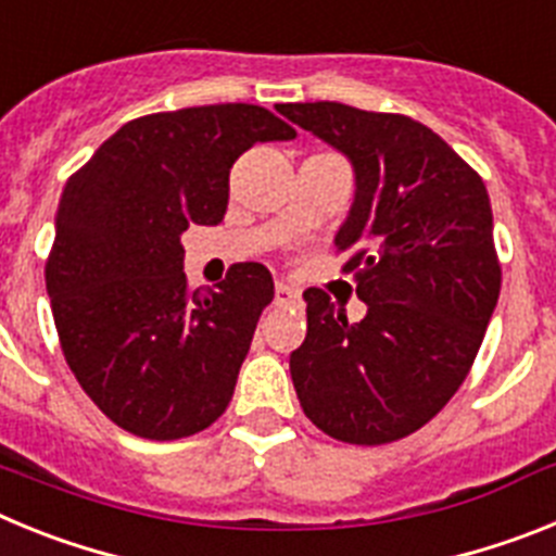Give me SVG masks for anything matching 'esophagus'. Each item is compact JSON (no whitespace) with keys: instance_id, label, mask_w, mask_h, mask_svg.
Returning a JSON list of instances; mask_svg holds the SVG:
<instances>
[{"instance_id":"esophagus-1","label":"esophagus","mask_w":556,"mask_h":556,"mask_svg":"<svg viewBox=\"0 0 556 556\" xmlns=\"http://www.w3.org/2000/svg\"><path fill=\"white\" fill-rule=\"evenodd\" d=\"M275 303H278V306H298V303H301V292L294 287H289V283L278 281L275 283Z\"/></svg>"}]
</instances>
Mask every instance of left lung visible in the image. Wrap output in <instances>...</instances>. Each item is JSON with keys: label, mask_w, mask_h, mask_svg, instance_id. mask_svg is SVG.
<instances>
[{"label": "left lung", "mask_w": 556, "mask_h": 556, "mask_svg": "<svg viewBox=\"0 0 556 556\" xmlns=\"http://www.w3.org/2000/svg\"><path fill=\"white\" fill-rule=\"evenodd\" d=\"M278 111L351 159L356 200L339 228L342 273L365 320L306 289L308 331L289 356L303 412L351 445L424 429L468 378L501 292L493 211L479 172L404 113L342 102Z\"/></svg>", "instance_id": "8db88e82"}]
</instances>
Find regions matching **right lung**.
Listing matches in <instances>:
<instances>
[{
  "label": "right lung",
  "mask_w": 556,
  "mask_h": 556,
  "mask_svg": "<svg viewBox=\"0 0 556 556\" xmlns=\"http://www.w3.org/2000/svg\"><path fill=\"white\" fill-rule=\"evenodd\" d=\"M292 125L248 102L127 122L66 180L49 250L66 365L108 420L144 440L208 429L230 404L255 323L273 301L264 264L189 289L180 233L223 223L233 161Z\"/></svg>",
  "instance_id": "obj_1"
}]
</instances>
